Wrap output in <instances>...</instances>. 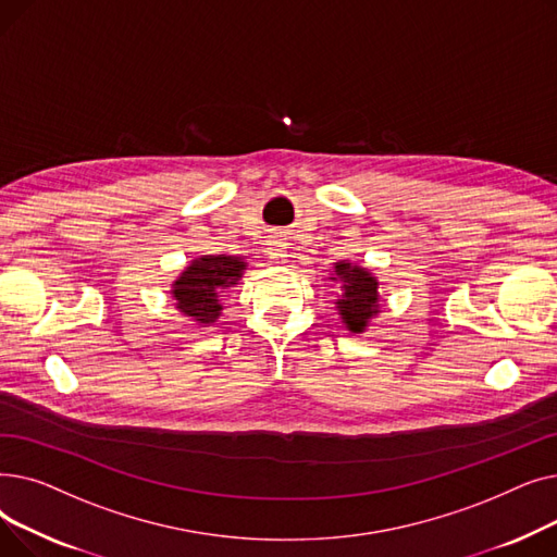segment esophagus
<instances>
[{"instance_id":"1","label":"esophagus","mask_w":557,"mask_h":557,"mask_svg":"<svg viewBox=\"0 0 557 557\" xmlns=\"http://www.w3.org/2000/svg\"><path fill=\"white\" fill-rule=\"evenodd\" d=\"M267 252H269V257L273 261H284V257H286V239L282 237V234H273Z\"/></svg>"}]
</instances>
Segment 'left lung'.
Here are the masks:
<instances>
[{"mask_svg":"<svg viewBox=\"0 0 557 557\" xmlns=\"http://www.w3.org/2000/svg\"><path fill=\"white\" fill-rule=\"evenodd\" d=\"M332 282H341V298L336 300L338 315L352 334H361L379 313V282L376 277L352 261H336Z\"/></svg>","mask_w":557,"mask_h":557,"instance_id":"1","label":"left lung"}]
</instances>
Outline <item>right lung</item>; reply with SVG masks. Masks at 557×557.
<instances>
[{
	"mask_svg": "<svg viewBox=\"0 0 557 557\" xmlns=\"http://www.w3.org/2000/svg\"><path fill=\"white\" fill-rule=\"evenodd\" d=\"M246 271V261L232 255H202L194 259L171 284L175 309L196 320L198 325L210 327L223 311V294L239 284Z\"/></svg>",
	"mask_w": 557,
	"mask_h": 557,
	"instance_id": "1",
	"label": "right lung"
}]
</instances>
